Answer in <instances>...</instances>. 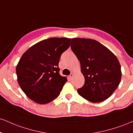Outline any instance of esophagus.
Returning <instances> with one entry per match:
<instances>
[{
    "mask_svg": "<svg viewBox=\"0 0 133 133\" xmlns=\"http://www.w3.org/2000/svg\"><path fill=\"white\" fill-rule=\"evenodd\" d=\"M72 77H73V73H71V74H70L69 76V79L71 80L72 78Z\"/></svg>",
    "mask_w": 133,
    "mask_h": 133,
    "instance_id": "34e87169",
    "label": "esophagus"
}]
</instances>
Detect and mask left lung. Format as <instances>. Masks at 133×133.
<instances>
[{
    "label": "left lung",
    "instance_id": "1",
    "mask_svg": "<svg viewBox=\"0 0 133 133\" xmlns=\"http://www.w3.org/2000/svg\"><path fill=\"white\" fill-rule=\"evenodd\" d=\"M71 43L72 51L80 61L85 78L78 94L92 103L107 100L121 81V65L117 57L94 39L73 38Z\"/></svg>",
    "mask_w": 133,
    "mask_h": 133
}]
</instances>
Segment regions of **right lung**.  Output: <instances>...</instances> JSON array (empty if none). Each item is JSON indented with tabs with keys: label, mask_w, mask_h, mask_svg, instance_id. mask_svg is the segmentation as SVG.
<instances>
[{
	"label": "right lung",
	"mask_w": 133,
	"mask_h": 133,
	"mask_svg": "<svg viewBox=\"0 0 133 133\" xmlns=\"http://www.w3.org/2000/svg\"><path fill=\"white\" fill-rule=\"evenodd\" d=\"M71 39L51 38L38 42L23 54L16 68L19 85L31 100L46 104L59 95L68 81L60 75L59 62Z\"/></svg>",
	"instance_id": "right-lung-1"
}]
</instances>
